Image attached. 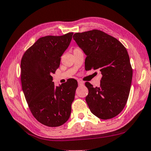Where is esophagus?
Returning <instances> with one entry per match:
<instances>
[{"instance_id":"34e87169","label":"esophagus","mask_w":151,"mask_h":151,"mask_svg":"<svg viewBox=\"0 0 151 151\" xmlns=\"http://www.w3.org/2000/svg\"><path fill=\"white\" fill-rule=\"evenodd\" d=\"M78 83L79 85H83L84 84L83 82H82L81 81H78Z\"/></svg>"}]
</instances>
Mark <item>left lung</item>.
Here are the masks:
<instances>
[{"label": "left lung", "instance_id": "8db88e82", "mask_svg": "<svg viewBox=\"0 0 151 151\" xmlns=\"http://www.w3.org/2000/svg\"><path fill=\"white\" fill-rule=\"evenodd\" d=\"M73 39L86 55L85 70H98L102 77L99 87L86 82V103L92 113L102 119L117 116L129 94L133 69L126 48L116 38L93 29L76 33Z\"/></svg>", "mask_w": 151, "mask_h": 151}]
</instances>
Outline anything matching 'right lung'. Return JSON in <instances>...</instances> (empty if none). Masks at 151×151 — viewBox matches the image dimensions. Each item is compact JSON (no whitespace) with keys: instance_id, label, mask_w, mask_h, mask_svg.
<instances>
[{"instance_id":"right-lung-1","label":"right lung","mask_w":151,"mask_h":151,"mask_svg":"<svg viewBox=\"0 0 151 151\" xmlns=\"http://www.w3.org/2000/svg\"><path fill=\"white\" fill-rule=\"evenodd\" d=\"M73 33L40 37L21 60V82L26 102L34 117L48 127H59L71 113L78 83L70 78L55 86L51 75L59 68Z\"/></svg>"}]
</instances>
